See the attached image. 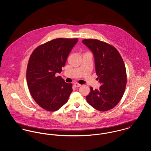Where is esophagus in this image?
Masks as SVG:
<instances>
[{
    "label": "esophagus",
    "instance_id": "esophagus-1",
    "mask_svg": "<svg viewBox=\"0 0 151 151\" xmlns=\"http://www.w3.org/2000/svg\"><path fill=\"white\" fill-rule=\"evenodd\" d=\"M74 86H75V87H80V86H81V84H78V83H74Z\"/></svg>",
    "mask_w": 151,
    "mask_h": 151
}]
</instances>
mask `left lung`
Returning <instances> with one entry per match:
<instances>
[{"mask_svg":"<svg viewBox=\"0 0 151 151\" xmlns=\"http://www.w3.org/2000/svg\"><path fill=\"white\" fill-rule=\"evenodd\" d=\"M92 52L97 79L101 84L86 96L87 102L99 111H107L121 100L127 83L126 67L122 56L113 46L98 40L83 41Z\"/></svg>","mask_w":151,"mask_h":151,"instance_id":"1","label":"left lung"}]
</instances>
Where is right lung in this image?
<instances>
[{
	"label": "right lung",
	"mask_w": 151,
	"mask_h": 151,
	"mask_svg": "<svg viewBox=\"0 0 151 151\" xmlns=\"http://www.w3.org/2000/svg\"><path fill=\"white\" fill-rule=\"evenodd\" d=\"M78 39L58 38L37 47L31 54L27 68V81L30 93L41 108L56 111L67 102L73 89L60 73L67 57Z\"/></svg>",
	"instance_id": "1"
}]
</instances>
